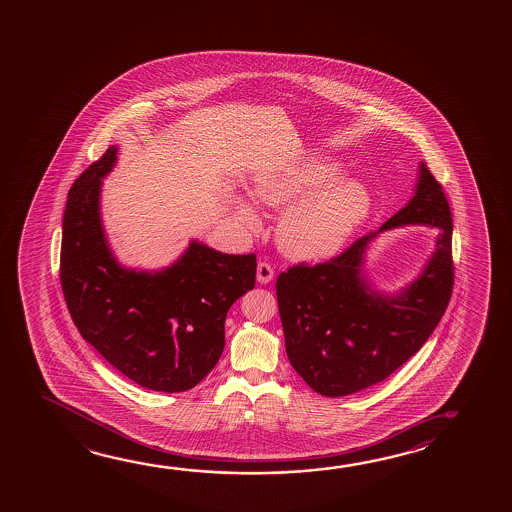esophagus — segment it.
I'll return each mask as SVG.
<instances>
[{
	"instance_id": "esophagus-1",
	"label": "esophagus",
	"mask_w": 512,
	"mask_h": 512,
	"mask_svg": "<svg viewBox=\"0 0 512 512\" xmlns=\"http://www.w3.org/2000/svg\"><path fill=\"white\" fill-rule=\"evenodd\" d=\"M273 268L269 266L268 262H260L257 266V282L259 284H269L273 280Z\"/></svg>"
}]
</instances>
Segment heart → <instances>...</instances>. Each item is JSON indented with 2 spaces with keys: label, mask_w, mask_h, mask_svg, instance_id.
Here are the masks:
<instances>
[{
  "label": "heart",
  "mask_w": 512,
  "mask_h": 512,
  "mask_svg": "<svg viewBox=\"0 0 512 512\" xmlns=\"http://www.w3.org/2000/svg\"><path fill=\"white\" fill-rule=\"evenodd\" d=\"M341 175L343 168L336 160L307 157L255 176V202L271 209L290 207L277 227L278 246L289 259H328L366 223L373 207L368 185ZM234 212L250 232L259 228L252 203L237 200Z\"/></svg>",
  "instance_id": "heart-1"
}]
</instances>
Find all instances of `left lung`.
<instances>
[{"label":"left lung","instance_id":"left-lung-1","mask_svg":"<svg viewBox=\"0 0 512 512\" xmlns=\"http://www.w3.org/2000/svg\"><path fill=\"white\" fill-rule=\"evenodd\" d=\"M411 224L438 228L435 252L412 283L382 294L363 269L365 253L382 231ZM452 230L443 189L419 162L414 196L377 232L330 262L278 277L285 352L316 393L337 398L375 386L427 343L452 296Z\"/></svg>","mask_w":512,"mask_h":512}]
</instances>
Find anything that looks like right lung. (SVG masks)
Here are the masks:
<instances>
[{"mask_svg":"<svg viewBox=\"0 0 512 512\" xmlns=\"http://www.w3.org/2000/svg\"><path fill=\"white\" fill-rule=\"evenodd\" d=\"M118 160L110 146L76 178L62 221L60 282L85 341L139 386L180 393L200 384L225 348L232 303L255 287L257 257L193 239L162 269L123 266L101 221V185Z\"/></svg>","mask_w":512,"mask_h":512,"instance_id":"1","label":"right lung"}]
</instances>
